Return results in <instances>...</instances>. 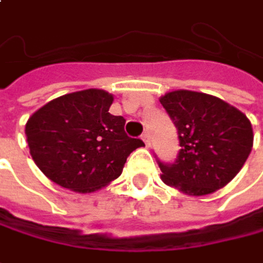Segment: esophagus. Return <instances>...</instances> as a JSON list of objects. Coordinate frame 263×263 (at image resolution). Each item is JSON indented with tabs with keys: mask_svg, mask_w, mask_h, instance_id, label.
<instances>
[{
	"mask_svg": "<svg viewBox=\"0 0 263 263\" xmlns=\"http://www.w3.org/2000/svg\"><path fill=\"white\" fill-rule=\"evenodd\" d=\"M142 140L145 142V145L149 148V145H151V138H149V133L148 132H145L143 135H142Z\"/></svg>",
	"mask_w": 263,
	"mask_h": 263,
	"instance_id": "1",
	"label": "esophagus"
}]
</instances>
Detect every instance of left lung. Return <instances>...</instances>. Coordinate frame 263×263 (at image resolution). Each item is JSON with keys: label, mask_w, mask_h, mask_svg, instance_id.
<instances>
[{"label": "left lung", "mask_w": 263, "mask_h": 263, "mask_svg": "<svg viewBox=\"0 0 263 263\" xmlns=\"http://www.w3.org/2000/svg\"><path fill=\"white\" fill-rule=\"evenodd\" d=\"M177 130L176 160H157L165 185L188 195L223 188L241 170L253 146L249 118L222 99L176 90L160 99Z\"/></svg>", "instance_id": "left-lung-1"}]
</instances>
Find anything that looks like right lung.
Instances as JSON below:
<instances>
[{
    "label": "right lung",
    "mask_w": 263,
    "mask_h": 263,
    "mask_svg": "<svg viewBox=\"0 0 263 263\" xmlns=\"http://www.w3.org/2000/svg\"><path fill=\"white\" fill-rule=\"evenodd\" d=\"M112 95L88 88L50 100L26 123L35 164L54 183L93 192L121 175L127 157L145 143L127 136L125 120L109 114Z\"/></svg>",
    "instance_id": "add662e5"
}]
</instances>
